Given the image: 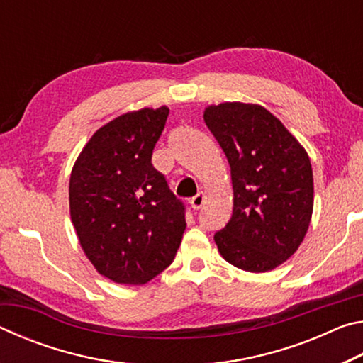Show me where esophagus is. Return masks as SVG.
Wrapping results in <instances>:
<instances>
[{
	"label": "esophagus",
	"instance_id": "34e87169",
	"mask_svg": "<svg viewBox=\"0 0 363 363\" xmlns=\"http://www.w3.org/2000/svg\"><path fill=\"white\" fill-rule=\"evenodd\" d=\"M203 205H205V194H196L195 196L190 199V206H192L194 210H200Z\"/></svg>",
	"mask_w": 363,
	"mask_h": 363
}]
</instances>
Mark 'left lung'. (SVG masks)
Returning <instances> with one entry per match:
<instances>
[{"label": "left lung", "instance_id": "obj_1", "mask_svg": "<svg viewBox=\"0 0 363 363\" xmlns=\"http://www.w3.org/2000/svg\"><path fill=\"white\" fill-rule=\"evenodd\" d=\"M208 130L230 164L233 211L214 233L220 256L248 272L284 264L303 243L314 210V177L304 147L257 104L205 108Z\"/></svg>", "mask_w": 363, "mask_h": 363}]
</instances>
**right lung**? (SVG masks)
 <instances>
[{"mask_svg": "<svg viewBox=\"0 0 363 363\" xmlns=\"http://www.w3.org/2000/svg\"><path fill=\"white\" fill-rule=\"evenodd\" d=\"M168 107L140 108L99 128L73 164L70 218L91 264L115 284L143 285L173 262L186 208L153 168Z\"/></svg>", "mask_w": 363, "mask_h": 363, "instance_id": "obj_1", "label": "right lung"}]
</instances>
